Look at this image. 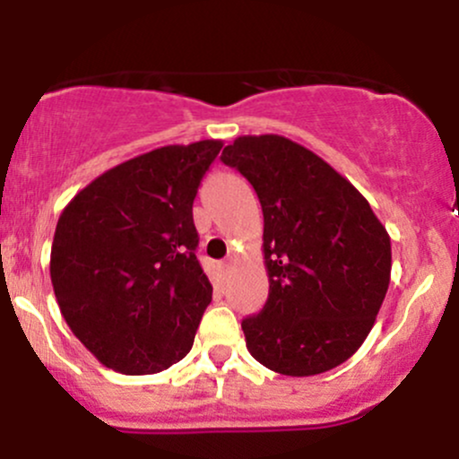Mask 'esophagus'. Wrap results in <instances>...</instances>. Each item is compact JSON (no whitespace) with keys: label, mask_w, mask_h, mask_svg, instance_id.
<instances>
[{"label":"esophagus","mask_w":459,"mask_h":459,"mask_svg":"<svg viewBox=\"0 0 459 459\" xmlns=\"http://www.w3.org/2000/svg\"><path fill=\"white\" fill-rule=\"evenodd\" d=\"M222 270H224V273H229V272H230V261L222 263Z\"/></svg>","instance_id":"esophagus-1"}]
</instances>
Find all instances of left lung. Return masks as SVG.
<instances>
[{"label": "left lung", "mask_w": 459, "mask_h": 459, "mask_svg": "<svg viewBox=\"0 0 459 459\" xmlns=\"http://www.w3.org/2000/svg\"><path fill=\"white\" fill-rule=\"evenodd\" d=\"M263 209L270 296L241 321L252 358L291 377L339 367L365 343L391 282V237L367 198L282 135H241L220 157Z\"/></svg>", "instance_id": "obj_1"}]
</instances>
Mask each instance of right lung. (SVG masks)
I'll use <instances>...</instances> for the list:
<instances>
[{"mask_svg":"<svg viewBox=\"0 0 459 459\" xmlns=\"http://www.w3.org/2000/svg\"><path fill=\"white\" fill-rule=\"evenodd\" d=\"M222 142L161 146L86 186L57 220L51 284L73 334L105 367L149 376L194 345L213 287L192 204Z\"/></svg>","mask_w":459,"mask_h":459,"instance_id":"add662e5","label":"right lung"}]
</instances>
